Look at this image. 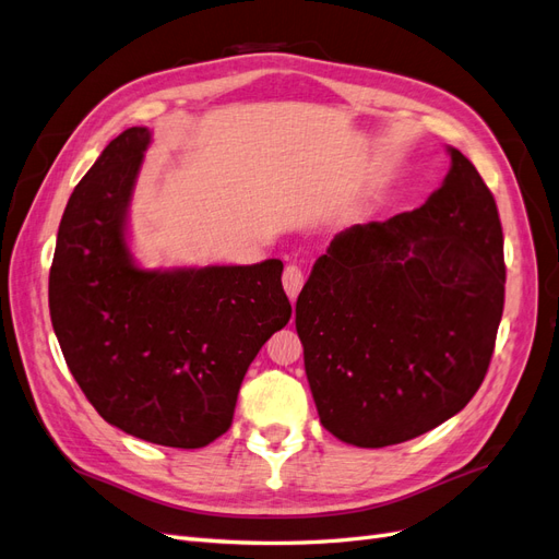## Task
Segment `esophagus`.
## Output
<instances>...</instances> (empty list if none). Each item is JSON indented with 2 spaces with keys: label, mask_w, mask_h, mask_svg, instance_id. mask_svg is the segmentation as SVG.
Instances as JSON below:
<instances>
[{
  "label": "esophagus",
  "mask_w": 559,
  "mask_h": 559,
  "mask_svg": "<svg viewBox=\"0 0 559 559\" xmlns=\"http://www.w3.org/2000/svg\"><path fill=\"white\" fill-rule=\"evenodd\" d=\"M302 282H306V275H302V270L298 265H286L284 267V275H282V284H284V292L292 300L298 298L300 289H302Z\"/></svg>",
  "instance_id": "obj_1"
}]
</instances>
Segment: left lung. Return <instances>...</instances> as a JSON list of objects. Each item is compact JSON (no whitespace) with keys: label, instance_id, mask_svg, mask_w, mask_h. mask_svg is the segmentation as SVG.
Segmentation results:
<instances>
[{"label":"left lung","instance_id":"8db88e82","mask_svg":"<svg viewBox=\"0 0 559 559\" xmlns=\"http://www.w3.org/2000/svg\"><path fill=\"white\" fill-rule=\"evenodd\" d=\"M421 207L331 240L296 302L321 425L343 443L411 441L478 392L503 312L495 195L452 146Z\"/></svg>","mask_w":559,"mask_h":559}]
</instances>
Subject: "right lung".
Returning <instances> with one entry per match:
<instances>
[{
    "mask_svg": "<svg viewBox=\"0 0 559 559\" xmlns=\"http://www.w3.org/2000/svg\"><path fill=\"white\" fill-rule=\"evenodd\" d=\"M146 128L99 154L67 202L48 275L64 361L105 421L167 448H205L226 433L249 364L292 319L282 261L144 270L128 207Z\"/></svg>",
    "mask_w": 559,
    "mask_h": 559,
    "instance_id": "add662e5",
    "label": "right lung"
}]
</instances>
